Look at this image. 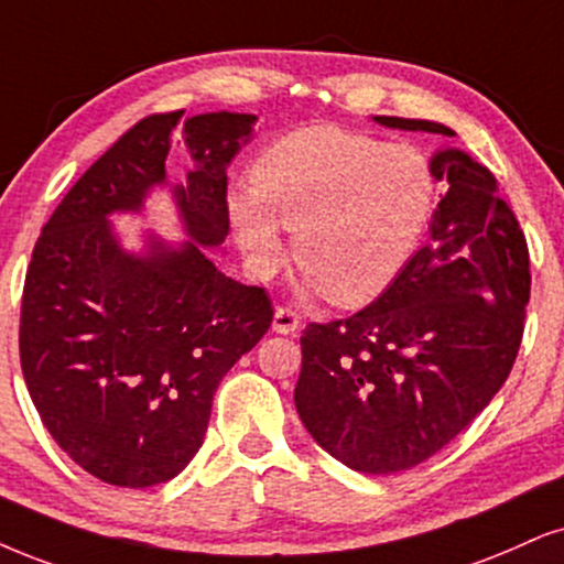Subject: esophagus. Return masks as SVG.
<instances>
[{
    "label": "esophagus",
    "mask_w": 564,
    "mask_h": 564,
    "mask_svg": "<svg viewBox=\"0 0 564 564\" xmlns=\"http://www.w3.org/2000/svg\"><path fill=\"white\" fill-rule=\"evenodd\" d=\"M273 330L281 333V335H289V333L299 330V317L289 310V306H278V310H275Z\"/></svg>",
    "instance_id": "34e87169"
}]
</instances>
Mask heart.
I'll return each instance as SVG.
<instances>
[{"label":"heart","instance_id":"b5f03b06","mask_svg":"<svg viewBox=\"0 0 564 564\" xmlns=\"http://www.w3.org/2000/svg\"><path fill=\"white\" fill-rule=\"evenodd\" d=\"M434 174L411 145L310 127L268 145L249 189L226 199L237 245L254 275L286 258L283 229L294 231L304 286L335 304H365L401 273L430 224Z\"/></svg>","mask_w":564,"mask_h":564}]
</instances>
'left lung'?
<instances>
[{
  "label": "left lung",
  "instance_id": "obj_1",
  "mask_svg": "<svg viewBox=\"0 0 564 564\" xmlns=\"http://www.w3.org/2000/svg\"><path fill=\"white\" fill-rule=\"evenodd\" d=\"M375 122L453 134L430 119ZM430 166L445 184L430 245L365 310L302 335L299 419L361 474H398L440 453L497 395L523 338L529 247L495 174L460 148H442Z\"/></svg>",
  "mask_w": 564,
  "mask_h": 564
}]
</instances>
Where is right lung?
I'll use <instances>...</instances> for the list:
<instances>
[{
    "mask_svg": "<svg viewBox=\"0 0 564 564\" xmlns=\"http://www.w3.org/2000/svg\"><path fill=\"white\" fill-rule=\"evenodd\" d=\"M153 113L64 195L33 247L20 310V365L35 411L77 466L113 487L174 479L195 458L218 382L268 333L265 291L220 273L208 249L229 234L226 169L254 113ZM193 159L165 180L175 127ZM169 186L188 239L147 235L130 253L113 212H141Z\"/></svg>",
    "mask_w": 564,
    "mask_h": 564,
    "instance_id": "right-lung-1",
    "label": "right lung"
}]
</instances>
